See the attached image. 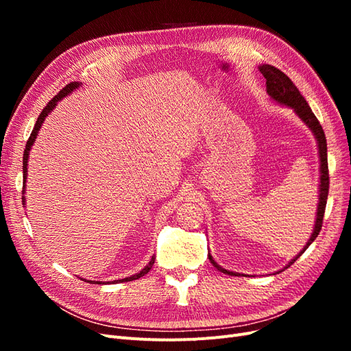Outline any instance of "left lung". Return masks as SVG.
Wrapping results in <instances>:
<instances>
[{"label":"left lung","mask_w":351,"mask_h":351,"mask_svg":"<svg viewBox=\"0 0 351 351\" xmlns=\"http://www.w3.org/2000/svg\"><path fill=\"white\" fill-rule=\"evenodd\" d=\"M261 73L263 74V77L267 79V92L269 93V97L277 101L282 105H287L295 111V114L300 117V119L311 127V130L313 132L316 141H317V147H319V158H321V184H319V204H317V212H316V222H315V228L309 241L306 243L304 249L297 254V256L287 265L285 268H289L291 263H294L297 259H299L304 250L311 246L313 240L319 234V231L322 228V222H324V214H325V208H326V199H328V192H329V171H328V156H326V137L324 133V129L321 123L317 121L315 114L312 112L309 104L306 102L303 98V95L299 92V89L295 88V84L291 82V79L287 76L285 73H282L280 69L269 66V64H263L259 67ZM210 262L214 263V267L219 269L221 272L228 274V275H237L236 272H230L227 269H222L217 262H214L210 254H208Z\"/></svg>","instance_id":"left-lung-1"}]
</instances>
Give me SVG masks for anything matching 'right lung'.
Here are the masks:
<instances>
[{
  "label": "right lung",
  "mask_w": 351,
  "mask_h": 351,
  "mask_svg": "<svg viewBox=\"0 0 351 351\" xmlns=\"http://www.w3.org/2000/svg\"><path fill=\"white\" fill-rule=\"evenodd\" d=\"M79 84L80 83H77V82H71V83H69V84H66L64 88H62L54 98H52L48 104H47V107L42 110V112L39 114V117H38V121H36V124H35V127H34V130H32V133H30V137L27 139V143H26V149H25V152H23V184L26 183V176H27V158H29V151H30V147H32V145H34V142H35V139H36V134H38V132H39V129H40V125H42V123H44V120H45V117L51 112V110L56 107L57 105V102L61 99V98H64V97H67V95L70 93V92H73L74 89L76 88H79ZM23 189H25V186H23ZM25 192V190H23ZM23 200H25V197H23ZM154 262H155V256H152V259L149 261V263L146 265V267L139 272V274H136V275H132V277H129V278H124V280H119V281H114V282H124V281H133V280H139L142 275H145V274H147L151 271V268H152V265H154ZM88 282H90V281H88Z\"/></svg>",
  "instance_id": "add662e5"
}]
</instances>
